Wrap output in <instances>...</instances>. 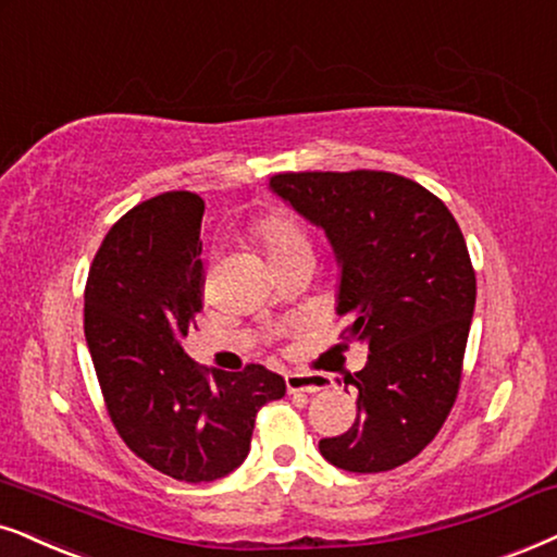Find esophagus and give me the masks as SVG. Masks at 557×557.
Returning a JSON list of instances; mask_svg holds the SVG:
<instances>
[{"instance_id":"esophagus-1","label":"esophagus","mask_w":557,"mask_h":557,"mask_svg":"<svg viewBox=\"0 0 557 557\" xmlns=\"http://www.w3.org/2000/svg\"><path fill=\"white\" fill-rule=\"evenodd\" d=\"M285 385L287 393H319L326 388V380L321 375H308V372H287Z\"/></svg>"}]
</instances>
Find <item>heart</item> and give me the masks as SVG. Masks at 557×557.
<instances>
[{"label": "heart", "instance_id": "heart-1", "mask_svg": "<svg viewBox=\"0 0 557 557\" xmlns=\"http://www.w3.org/2000/svg\"><path fill=\"white\" fill-rule=\"evenodd\" d=\"M255 236L264 246L274 267H283L295 259H311L313 246L306 228L285 213H267L255 221Z\"/></svg>", "mask_w": 557, "mask_h": 557}]
</instances>
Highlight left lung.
Segmentation results:
<instances>
[{
	"mask_svg": "<svg viewBox=\"0 0 557 557\" xmlns=\"http://www.w3.org/2000/svg\"><path fill=\"white\" fill-rule=\"evenodd\" d=\"M270 187L326 231L342 264L339 339L364 342L368 364L344 377L357 419L319 442L331 466L383 473L440 434L462 380L475 270L440 197L393 172H283Z\"/></svg>",
	"mask_w": 557,
	"mask_h": 557,
	"instance_id": "obj_1",
	"label": "left lung"
}]
</instances>
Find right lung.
<instances>
[{
	"label": "right lung",
	"instance_id": "add662e5",
	"mask_svg": "<svg viewBox=\"0 0 557 557\" xmlns=\"http://www.w3.org/2000/svg\"><path fill=\"white\" fill-rule=\"evenodd\" d=\"M202 213L187 189L138 202L108 231L84 287V336L112 426L185 483L242 466L259 408L285 396V380L262 364L208 377L182 349L206 295Z\"/></svg>",
	"mask_w": 557,
	"mask_h": 557
}]
</instances>
